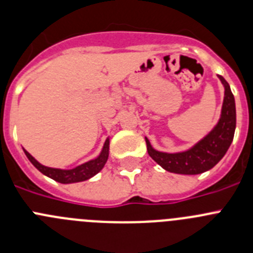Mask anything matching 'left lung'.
Returning <instances> with one entry per match:
<instances>
[{
	"label": "left lung",
	"mask_w": 253,
	"mask_h": 253,
	"mask_svg": "<svg viewBox=\"0 0 253 253\" xmlns=\"http://www.w3.org/2000/svg\"><path fill=\"white\" fill-rule=\"evenodd\" d=\"M218 79L225 87L221 117L212 131L201 141H198L190 150L183 152L167 153L155 150L151 146L148 138H145L147 152L151 159L166 171L180 174L202 173L216 166L227 152L235 134L236 105L230 84L219 75Z\"/></svg>",
	"instance_id": "1"
}]
</instances>
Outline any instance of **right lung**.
Returning <instances> with one entry per match:
<instances>
[{
  "mask_svg": "<svg viewBox=\"0 0 253 253\" xmlns=\"http://www.w3.org/2000/svg\"><path fill=\"white\" fill-rule=\"evenodd\" d=\"M25 151L27 159L30 160V162L39 169L41 173H43L44 176L49 177L52 180L57 181L60 183H75V182H82V181H86L91 177H93L94 174H97L101 169H103V166L106 165L108 160V151H110V138L105 141V145H103L102 151H101L100 155L96 157V159L91 160L88 162H84V164L80 165V166L75 167V169H52V167L43 166V165L40 164L35 157L30 155L26 150Z\"/></svg>",
  "mask_w": 253,
  "mask_h": 253,
  "instance_id": "add662e5",
  "label": "right lung"
}]
</instances>
